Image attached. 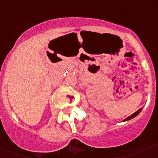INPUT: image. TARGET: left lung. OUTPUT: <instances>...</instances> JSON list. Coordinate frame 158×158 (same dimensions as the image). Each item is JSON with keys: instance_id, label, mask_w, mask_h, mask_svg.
Segmentation results:
<instances>
[{"instance_id": "1", "label": "left lung", "mask_w": 158, "mask_h": 158, "mask_svg": "<svg viewBox=\"0 0 158 158\" xmlns=\"http://www.w3.org/2000/svg\"><path fill=\"white\" fill-rule=\"evenodd\" d=\"M141 110H142V109H138V111H135V113H133V114H132L131 115H130V116H129V117L127 118H125V120H124V121H128V120H130V119L136 117V116L138 115V114H139L140 112H141Z\"/></svg>"}]
</instances>
